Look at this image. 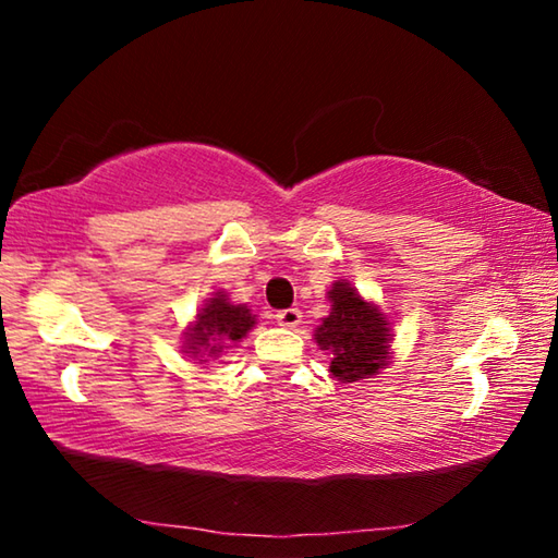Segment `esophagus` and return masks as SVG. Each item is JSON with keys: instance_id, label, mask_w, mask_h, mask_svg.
I'll list each match as a JSON object with an SVG mask.
<instances>
[{"instance_id": "1", "label": "esophagus", "mask_w": 558, "mask_h": 558, "mask_svg": "<svg viewBox=\"0 0 558 558\" xmlns=\"http://www.w3.org/2000/svg\"><path fill=\"white\" fill-rule=\"evenodd\" d=\"M300 319H302V313L298 307H288V310H280V313H276V323L280 327H288V329L298 327Z\"/></svg>"}]
</instances>
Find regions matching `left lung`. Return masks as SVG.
<instances>
[{"label": "left lung", "instance_id": "1", "mask_svg": "<svg viewBox=\"0 0 558 558\" xmlns=\"http://www.w3.org/2000/svg\"><path fill=\"white\" fill-rule=\"evenodd\" d=\"M327 298L332 313L315 329V342L332 354L329 372L342 384L372 379L391 359V323L344 280L332 282Z\"/></svg>", "mask_w": 558, "mask_h": 558}]
</instances>
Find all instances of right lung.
<instances>
[{"mask_svg": "<svg viewBox=\"0 0 558 558\" xmlns=\"http://www.w3.org/2000/svg\"><path fill=\"white\" fill-rule=\"evenodd\" d=\"M253 327H256V315H251L248 307L233 305L226 292H216L204 302L194 323L184 329L182 352L199 364L209 362L221 356L223 349L241 342Z\"/></svg>", "mask_w": 558, "mask_h": 558, "instance_id": "add662e5", "label": "right lung"}]
</instances>
